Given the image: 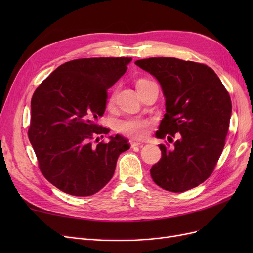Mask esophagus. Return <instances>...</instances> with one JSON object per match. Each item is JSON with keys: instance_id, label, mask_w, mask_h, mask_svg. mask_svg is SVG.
<instances>
[{"instance_id": "1", "label": "esophagus", "mask_w": 253, "mask_h": 253, "mask_svg": "<svg viewBox=\"0 0 253 253\" xmlns=\"http://www.w3.org/2000/svg\"><path fill=\"white\" fill-rule=\"evenodd\" d=\"M129 144H131V148L138 147V145H140V144H141V141L135 140V139H131V140H129Z\"/></svg>"}]
</instances>
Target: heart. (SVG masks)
Listing matches in <instances>:
<instances>
[{
	"mask_svg": "<svg viewBox=\"0 0 253 253\" xmlns=\"http://www.w3.org/2000/svg\"><path fill=\"white\" fill-rule=\"evenodd\" d=\"M114 96L112 97V99ZM150 121L141 118H129L122 120L118 124V129L126 136H131L133 138H143L147 135Z\"/></svg>",
	"mask_w": 253,
	"mask_h": 253,
	"instance_id": "heart-1",
	"label": "heart"
}]
</instances>
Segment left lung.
I'll return each mask as SVG.
<instances>
[{"instance_id":"8db88e82","label":"left lung","mask_w":253,"mask_h":253,"mask_svg":"<svg viewBox=\"0 0 253 253\" xmlns=\"http://www.w3.org/2000/svg\"><path fill=\"white\" fill-rule=\"evenodd\" d=\"M135 64L158 80L166 114L156 137L177 140L159 144L162 158L151 168L157 186L171 192L197 187L212 174L225 147L231 99L212 68L176 58H149Z\"/></svg>"}]
</instances>
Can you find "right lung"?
<instances>
[{
    "label": "right lung",
    "instance_id": "obj_1",
    "mask_svg": "<svg viewBox=\"0 0 253 253\" xmlns=\"http://www.w3.org/2000/svg\"><path fill=\"white\" fill-rule=\"evenodd\" d=\"M131 61L126 57L68 61L33 95L29 141L44 177L67 194L89 196L100 191L113 177L119 155L129 149L120 135L96 145L91 139L110 132L97 120L105 111L106 90Z\"/></svg>",
    "mask_w": 253,
    "mask_h": 253
}]
</instances>
